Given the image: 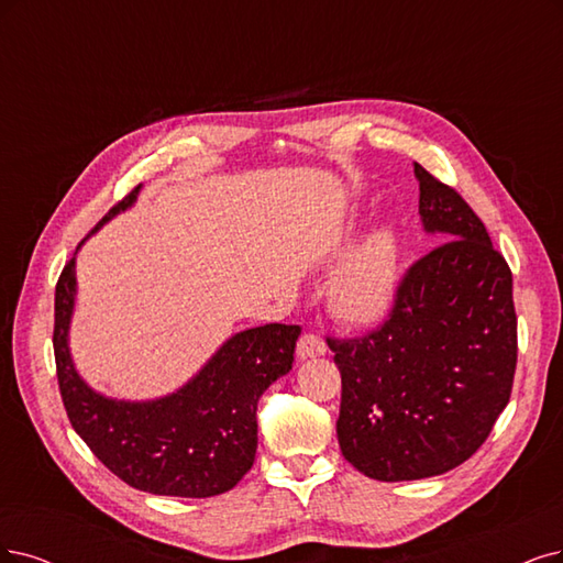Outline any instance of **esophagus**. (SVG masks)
I'll list each match as a JSON object with an SVG mask.
<instances>
[{
  "mask_svg": "<svg viewBox=\"0 0 563 563\" xmlns=\"http://www.w3.org/2000/svg\"><path fill=\"white\" fill-rule=\"evenodd\" d=\"M327 352V345H324V341L318 336V334H303L301 339H299V343H297V357L299 360H308V357H320V355H324Z\"/></svg>",
  "mask_w": 563,
  "mask_h": 563,
  "instance_id": "1",
  "label": "esophagus"
}]
</instances>
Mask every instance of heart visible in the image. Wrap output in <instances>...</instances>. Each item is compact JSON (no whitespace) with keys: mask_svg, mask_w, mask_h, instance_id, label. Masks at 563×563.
<instances>
[{"mask_svg":"<svg viewBox=\"0 0 563 563\" xmlns=\"http://www.w3.org/2000/svg\"><path fill=\"white\" fill-rule=\"evenodd\" d=\"M399 283V241L389 227L373 229L343 257L329 283V308L345 324L378 322Z\"/></svg>","mask_w":563,"mask_h":563,"instance_id":"1","label":"heart"}]
</instances>
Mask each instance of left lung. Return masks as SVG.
<instances>
[{
	"label": "left lung",
	"instance_id": "1",
	"mask_svg": "<svg viewBox=\"0 0 563 563\" xmlns=\"http://www.w3.org/2000/svg\"><path fill=\"white\" fill-rule=\"evenodd\" d=\"M431 253L399 283L387 320L327 339L341 371L339 445L380 483L464 464L510 401L517 366L512 274L454 187L415 162Z\"/></svg>",
	"mask_w": 563,
	"mask_h": 563
}]
</instances>
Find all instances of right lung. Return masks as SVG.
I'll use <instances>...</instances> for the list:
<instances>
[{
    "label": "right lung",
    "instance_id": "obj_1",
    "mask_svg": "<svg viewBox=\"0 0 563 563\" xmlns=\"http://www.w3.org/2000/svg\"><path fill=\"white\" fill-rule=\"evenodd\" d=\"M141 185L97 229L136 201ZM88 234V236H90ZM82 243V241H80ZM78 243V247H80ZM76 257L55 287V366L69 422L97 460L134 489L206 498L232 489L257 452V401L292 368L299 324H264L232 336L197 376L155 401H115L82 383L69 355Z\"/></svg>",
    "mask_w": 563,
    "mask_h": 563
}]
</instances>
